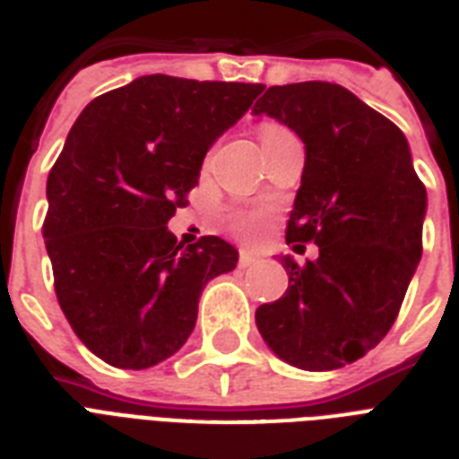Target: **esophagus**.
<instances>
[{"mask_svg":"<svg viewBox=\"0 0 459 459\" xmlns=\"http://www.w3.org/2000/svg\"><path fill=\"white\" fill-rule=\"evenodd\" d=\"M259 262V257L257 255H255V252H250V250H243L240 252V262H238V264L243 266V269H247V266H255Z\"/></svg>","mask_w":459,"mask_h":459,"instance_id":"esophagus-1","label":"esophagus"}]
</instances>
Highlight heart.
Listing matches in <instances>:
<instances>
[{
  "instance_id": "b5f03b06",
  "label": "heart",
  "mask_w": 459,
  "mask_h": 459,
  "mask_svg": "<svg viewBox=\"0 0 459 459\" xmlns=\"http://www.w3.org/2000/svg\"><path fill=\"white\" fill-rule=\"evenodd\" d=\"M272 131L273 128L264 131V135ZM233 229H236L238 233L245 238H257L259 233L264 230V221H262V216H257V214H236L233 216Z\"/></svg>"
}]
</instances>
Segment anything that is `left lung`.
Here are the masks:
<instances>
[{"mask_svg": "<svg viewBox=\"0 0 459 459\" xmlns=\"http://www.w3.org/2000/svg\"><path fill=\"white\" fill-rule=\"evenodd\" d=\"M252 114L305 143L286 240L319 247L305 266L281 255L288 290L259 307V333L298 369H341L378 345L398 316L421 259L427 187L398 126L341 85H273Z\"/></svg>", "mask_w": 459, "mask_h": 459, "instance_id": "left-lung-1", "label": "left lung"}]
</instances>
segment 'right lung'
<instances>
[{"mask_svg": "<svg viewBox=\"0 0 459 459\" xmlns=\"http://www.w3.org/2000/svg\"><path fill=\"white\" fill-rule=\"evenodd\" d=\"M255 82L154 74L95 97L47 178L45 245L61 309L118 369L176 355L209 281L238 264L216 236L176 245L166 223L197 186L209 147L245 117Z\"/></svg>", "mask_w": 459, "mask_h": 459, "instance_id": "obj_1", "label": "right lung"}]
</instances>
